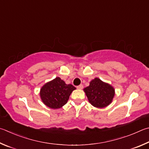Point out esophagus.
<instances>
[{
  "mask_svg": "<svg viewBox=\"0 0 149 149\" xmlns=\"http://www.w3.org/2000/svg\"><path fill=\"white\" fill-rule=\"evenodd\" d=\"M83 85H79L77 86V89H83Z\"/></svg>",
  "mask_w": 149,
  "mask_h": 149,
  "instance_id": "obj_1",
  "label": "esophagus"
}]
</instances>
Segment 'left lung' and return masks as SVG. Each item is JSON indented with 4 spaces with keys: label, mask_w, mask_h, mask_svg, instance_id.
<instances>
[{
    "label": "left lung",
    "mask_w": 149,
    "mask_h": 149,
    "mask_svg": "<svg viewBox=\"0 0 149 149\" xmlns=\"http://www.w3.org/2000/svg\"><path fill=\"white\" fill-rule=\"evenodd\" d=\"M89 102L93 106L103 108L111 103L115 95L113 86L103 82L98 78L92 80L90 85L84 88Z\"/></svg>",
    "instance_id": "obj_1"
}]
</instances>
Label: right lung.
I'll use <instances>...</instances> for the list:
<instances>
[{"instance_id": "add662e5", "label": "right lung", "mask_w": 149, "mask_h": 149, "mask_svg": "<svg viewBox=\"0 0 149 149\" xmlns=\"http://www.w3.org/2000/svg\"><path fill=\"white\" fill-rule=\"evenodd\" d=\"M75 87L71 84L66 85L60 77L48 82L40 90L42 102L51 109H58L65 105L70 95Z\"/></svg>"}]
</instances>
